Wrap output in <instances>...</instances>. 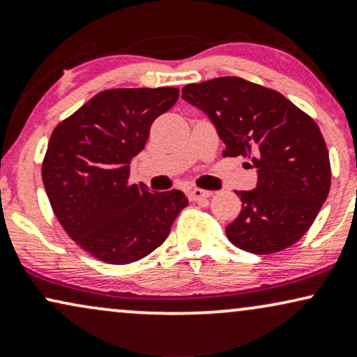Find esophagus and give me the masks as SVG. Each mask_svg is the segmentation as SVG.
Here are the masks:
<instances>
[{
  "label": "esophagus",
  "mask_w": 357,
  "mask_h": 357,
  "mask_svg": "<svg viewBox=\"0 0 357 357\" xmlns=\"http://www.w3.org/2000/svg\"><path fill=\"white\" fill-rule=\"evenodd\" d=\"M190 196L192 202H202V199H206L213 196L211 191H206V190H202V188H195V190L190 191Z\"/></svg>",
  "instance_id": "obj_1"
}]
</instances>
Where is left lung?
Listing matches in <instances>:
<instances>
[{"label":"left lung","instance_id":"1","mask_svg":"<svg viewBox=\"0 0 357 357\" xmlns=\"http://www.w3.org/2000/svg\"><path fill=\"white\" fill-rule=\"evenodd\" d=\"M183 99L211 119L223 155H241L258 169L255 190L236 191L241 211L225 228L228 240L257 255L292 247L331 188L329 153L314 119L277 90L240 77L190 84Z\"/></svg>","mask_w":357,"mask_h":357}]
</instances>
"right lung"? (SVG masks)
I'll use <instances>...</instances> for the list:
<instances>
[{"label": "right lung", "instance_id": "right-lung-1", "mask_svg": "<svg viewBox=\"0 0 357 357\" xmlns=\"http://www.w3.org/2000/svg\"><path fill=\"white\" fill-rule=\"evenodd\" d=\"M179 90L110 89L53 129L42 178L56 220L82 250L112 265L141 260L167 238L188 204L183 191L130 183L129 162Z\"/></svg>", "mask_w": 357, "mask_h": 357}]
</instances>
